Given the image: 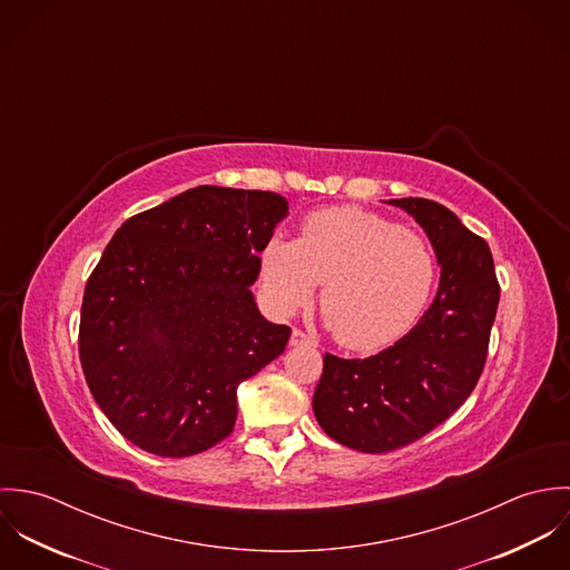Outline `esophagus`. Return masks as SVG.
<instances>
[{
	"instance_id": "34e87169",
	"label": "esophagus",
	"mask_w": 570,
	"mask_h": 570,
	"mask_svg": "<svg viewBox=\"0 0 570 570\" xmlns=\"http://www.w3.org/2000/svg\"><path fill=\"white\" fill-rule=\"evenodd\" d=\"M289 344H292V346H314L316 342H314L307 333H303L301 328H294V331H292V337H289Z\"/></svg>"
}]
</instances>
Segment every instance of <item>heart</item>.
<instances>
[{
  "label": "heart",
  "mask_w": 570,
  "mask_h": 570,
  "mask_svg": "<svg viewBox=\"0 0 570 570\" xmlns=\"http://www.w3.org/2000/svg\"><path fill=\"white\" fill-rule=\"evenodd\" d=\"M434 276L423 237L353 206L309 215L301 239L276 237L261 258L265 296L281 316L309 305L325 281L323 321L351 351L397 342L421 316Z\"/></svg>",
  "instance_id": "b5f03b06"
}]
</instances>
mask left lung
<instances>
[{"label":"left lung","instance_id":"1","mask_svg":"<svg viewBox=\"0 0 570 570\" xmlns=\"http://www.w3.org/2000/svg\"><path fill=\"white\" fill-rule=\"evenodd\" d=\"M428 235L441 278L419 323L393 346L364 360L325 355L314 414L326 434L366 454L421 439L474 391L488 357L500 287L489 245L445 206L389 199Z\"/></svg>","mask_w":570,"mask_h":570}]
</instances>
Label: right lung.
I'll use <instances>...</instances> for the list:
<instances>
[{
  "label": "right lung",
  "instance_id": "obj_1",
  "mask_svg": "<svg viewBox=\"0 0 570 570\" xmlns=\"http://www.w3.org/2000/svg\"><path fill=\"white\" fill-rule=\"evenodd\" d=\"M287 215L278 193L197 186L118 228L85 285L79 355L127 441L181 459L233 432L239 384L292 335L249 289Z\"/></svg>",
  "mask_w": 570,
  "mask_h": 570
}]
</instances>
